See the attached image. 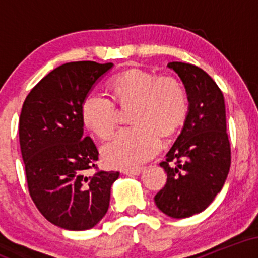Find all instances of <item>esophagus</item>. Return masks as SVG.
<instances>
[{
	"instance_id": "34e87169",
	"label": "esophagus",
	"mask_w": 258,
	"mask_h": 258,
	"mask_svg": "<svg viewBox=\"0 0 258 258\" xmlns=\"http://www.w3.org/2000/svg\"><path fill=\"white\" fill-rule=\"evenodd\" d=\"M142 171H143V168L137 167V168H132V170H125L123 171V173H125L126 176H138V174L142 173Z\"/></svg>"
}]
</instances>
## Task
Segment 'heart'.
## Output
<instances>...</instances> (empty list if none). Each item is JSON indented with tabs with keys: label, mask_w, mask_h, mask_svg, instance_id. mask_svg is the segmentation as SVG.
<instances>
[{
	"label": "heart",
	"mask_w": 258,
	"mask_h": 258,
	"mask_svg": "<svg viewBox=\"0 0 258 258\" xmlns=\"http://www.w3.org/2000/svg\"><path fill=\"white\" fill-rule=\"evenodd\" d=\"M112 98L123 108H132L133 127L120 131L102 148L105 164L114 168H136L152 159L162 147V135H172L188 114L183 85L172 76H158L142 69H130L109 82ZM82 123L106 138L116 127L115 103L102 94H90L81 106Z\"/></svg>",
	"instance_id": "obj_1"
}]
</instances>
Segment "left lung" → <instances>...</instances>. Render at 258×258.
I'll return each mask as SVG.
<instances>
[{"label":"left lung","instance_id":"1","mask_svg":"<svg viewBox=\"0 0 258 258\" xmlns=\"http://www.w3.org/2000/svg\"><path fill=\"white\" fill-rule=\"evenodd\" d=\"M167 67L182 80L189 106L180 135L160 162L167 182L154 200L165 215L186 218L214 201L229 172L226 104L222 91L203 69L180 61Z\"/></svg>","mask_w":258,"mask_h":258}]
</instances>
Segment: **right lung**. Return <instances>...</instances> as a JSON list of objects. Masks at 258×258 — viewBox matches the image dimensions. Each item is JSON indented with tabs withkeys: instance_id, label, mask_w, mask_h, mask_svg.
Instances as JSON below:
<instances>
[{
	"instance_id": "obj_1",
	"label": "right lung",
	"mask_w": 258,
	"mask_h": 258,
	"mask_svg": "<svg viewBox=\"0 0 258 258\" xmlns=\"http://www.w3.org/2000/svg\"><path fill=\"white\" fill-rule=\"evenodd\" d=\"M112 63L73 61L46 75L30 91L19 119V142L32 201L54 226L91 229L104 217L120 172L96 167L98 150L84 137L81 106Z\"/></svg>"
}]
</instances>
